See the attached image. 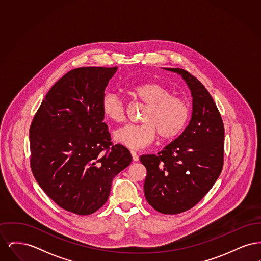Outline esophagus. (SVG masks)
Listing matches in <instances>:
<instances>
[{"label": "esophagus", "instance_id": "obj_1", "mask_svg": "<svg viewBox=\"0 0 261 261\" xmlns=\"http://www.w3.org/2000/svg\"><path fill=\"white\" fill-rule=\"evenodd\" d=\"M131 154H132V159L134 162H138L139 161V155L135 150H131Z\"/></svg>", "mask_w": 261, "mask_h": 261}]
</instances>
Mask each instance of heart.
I'll use <instances>...</instances> for the list:
<instances>
[{
	"label": "heart",
	"instance_id": "b5f03b06",
	"mask_svg": "<svg viewBox=\"0 0 261 261\" xmlns=\"http://www.w3.org/2000/svg\"><path fill=\"white\" fill-rule=\"evenodd\" d=\"M130 94L147 106L142 116V124H128L117 130L115 140L132 149H144L158 136L170 140L181 133L186 126L190 110L186 101L172 96L168 88L156 82L137 85ZM101 111L107 118L121 123L126 118L124 103L116 95L107 93L101 99Z\"/></svg>",
	"mask_w": 261,
	"mask_h": 261
}]
</instances>
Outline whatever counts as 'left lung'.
<instances>
[{
    "mask_svg": "<svg viewBox=\"0 0 261 261\" xmlns=\"http://www.w3.org/2000/svg\"><path fill=\"white\" fill-rule=\"evenodd\" d=\"M192 92L193 112L184 132L158 154L140 158L147 169L144 183L149 204L163 214H178L195 206L222 171L224 125L211 94L199 79L181 68Z\"/></svg>",
    "mask_w": 261,
    "mask_h": 261,
    "instance_id": "8db88e82",
    "label": "left lung"
}]
</instances>
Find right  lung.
<instances>
[{
	"mask_svg": "<svg viewBox=\"0 0 261 261\" xmlns=\"http://www.w3.org/2000/svg\"><path fill=\"white\" fill-rule=\"evenodd\" d=\"M117 67H79L56 82L29 130L30 167L39 186L60 207L89 215L108 200L112 179L131 162L113 145L101 99Z\"/></svg>",
	"mask_w": 261,
	"mask_h": 261,
	"instance_id": "right-lung-1",
	"label": "right lung"
}]
</instances>
